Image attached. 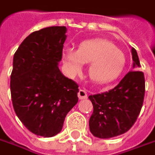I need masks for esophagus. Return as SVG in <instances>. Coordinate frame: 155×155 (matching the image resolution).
I'll list each match as a JSON object with an SVG mask.
<instances>
[{
	"label": "esophagus",
	"mask_w": 155,
	"mask_h": 155,
	"mask_svg": "<svg viewBox=\"0 0 155 155\" xmlns=\"http://www.w3.org/2000/svg\"><path fill=\"white\" fill-rule=\"evenodd\" d=\"M78 98L80 100L86 99L87 98V92L84 90H79L78 93Z\"/></svg>",
	"instance_id": "esophagus-1"
}]
</instances>
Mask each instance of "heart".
Here are the masks:
<instances>
[{
	"instance_id": "obj_1",
	"label": "heart",
	"mask_w": 155,
	"mask_h": 155,
	"mask_svg": "<svg viewBox=\"0 0 155 155\" xmlns=\"http://www.w3.org/2000/svg\"><path fill=\"white\" fill-rule=\"evenodd\" d=\"M63 60L68 72L72 76L81 71L83 63H90L89 76L99 84L116 78L125 65L123 51L113 42L103 39L83 41L77 51L66 48L63 53Z\"/></svg>"
}]
</instances>
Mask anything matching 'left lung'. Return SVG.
<instances>
[{"mask_svg":"<svg viewBox=\"0 0 155 155\" xmlns=\"http://www.w3.org/2000/svg\"><path fill=\"white\" fill-rule=\"evenodd\" d=\"M135 70L129 71L114 89L90 95L94 112L90 119V130L101 139L114 137L132 127L143 107L145 78L136 49L131 48Z\"/></svg>","mask_w":155,"mask_h":155,"instance_id":"8db88e82","label":"left lung"}]
</instances>
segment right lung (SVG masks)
<instances>
[{
	"label": "right lung",
	"mask_w": 155,
	"mask_h": 155,
	"mask_svg": "<svg viewBox=\"0 0 155 155\" xmlns=\"http://www.w3.org/2000/svg\"><path fill=\"white\" fill-rule=\"evenodd\" d=\"M66 27L32 32L13 56L10 90L13 109L31 132L43 137L60 133L66 114L78 101V85L61 73Z\"/></svg>",
	"instance_id": "1"
}]
</instances>
